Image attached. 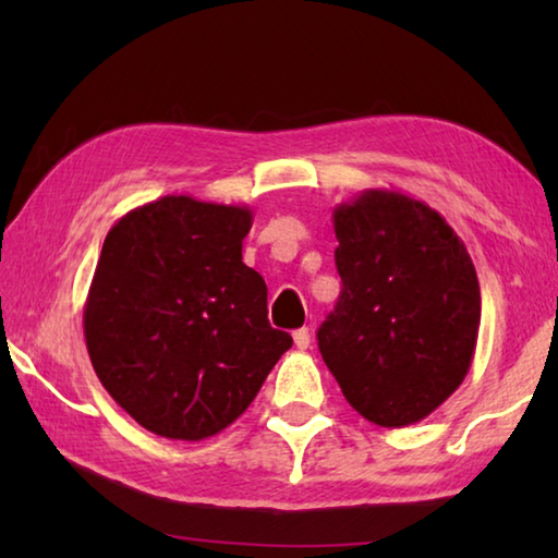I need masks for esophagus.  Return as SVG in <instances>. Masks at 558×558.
<instances>
[{"mask_svg":"<svg viewBox=\"0 0 558 558\" xmlns=\"http://www.w3.org/2000/svg\"><path fill=\"white\" fill-rule=\"evenodd\" d=\"M292 339H295V347L298 349H307L310 347V329L307 327L295 329V335H292Z\"/></svg>","mask_w":558,"mask_h":558,"instance_id":"obj_1","label":"esophagus"}]
</instances>
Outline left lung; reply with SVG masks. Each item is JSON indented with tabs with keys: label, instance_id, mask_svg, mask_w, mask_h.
Listing matches in <instances>:
<instances>
[{
	"label": "left lung",
	"instance_id": "obj_1",
	"mask_svg": "<svg viewBox=\"0 0 558 558\" xmlns=\"http://www.w3.org/2000/svg\"><path fill=\"white\" fill-rule=\"evenodd\" d=\"M342 278L317 332L349 405L384 428L433 413L470 372L480 282L465 243L428 204L366 189L332 211Z\"/></svg>",
	"mask_w": 558,
	"mask_h": 558
}]
</instances>
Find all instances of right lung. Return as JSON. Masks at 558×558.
<instances>
[{
    "label": "right lung",
    "instance_id": "obj_1",
    "mask_svg": "<svg viewBox=\"0 0 558 558\" xmlns=\"http://www.w3.org/2000/svg\"><path fill=\"white\" fill-rule=\"evenodd\" d=\"M251 223L248 206L169 194L106 235L86 347L106 391L155 436L221 433L292 347L268 323L266 280L243 263Z\"/></svg>",
    "mask_w": 558,
    "mask_h": 558
}]
</instances>
